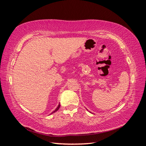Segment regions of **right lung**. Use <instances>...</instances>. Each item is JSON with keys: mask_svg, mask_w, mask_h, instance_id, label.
<instances>
[{"mask_svg": "<svg viewBox=\"0 0 146 146\" xmlns=\"http://www.w3.org/2000/svg\"><path fill=\"white\" fill-rule=\"evenodd\" d=\"M60 105L59 104V105H58V107H56V109H55V110H54V111H53L52 113H51V114H52V113H55V111H58V110H59V108H60Z\"/></svg>", "mask_w": 146, "mask_h": 146, "instance_id": "obj_1", "label": "right lung"}]
</instances>
